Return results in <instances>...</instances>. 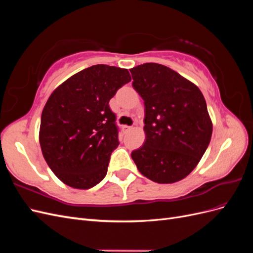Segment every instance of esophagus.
<instances>
[{
  "label": "esophagus",
  "mask_w": 253,
  "mask_h": 253,
  "mask_svg": "<svg viewBox=\"0 0 253 253\" xmlns=\"http://www.w3.org/2000/svg\"><path fill=\"white\" fill-rule=\"evenodd\" d=\"M129 129H132V126H122V132H124V133L128 132Z\"/></svg>",
  "instance_id": "esophagus-1"
}]
</instances>
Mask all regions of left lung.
Wrapping results in <instances>:
<instances>
[{
  "label": "left lung",
  "instance_id": "obj_1",
  "mask_svg": "<svg viewBox=\"0 0 253 253\" xmlns=\"http://www.w3.org/2000/svg\"><path fill=\"white\" fill-rule=\"evenodd\" d=\"M129 72L145 112V141L131 156L147 178L179 181L194 170L211 140L205 98L193 82L168 66L144 63Z\"/></svg>",
  "mask_w": 253,
  "mask_h": 253
}]
</instances>
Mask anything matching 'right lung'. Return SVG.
Here are the masks:
<instances>
[{"mask_svg": "<svg viewBox=\"0 0 253 253\" xmlns=\"http://www.w3.org/2000/svg\"><path fill=\"white\" fill-rule=\"evenodd\" d=\"M129 81L126 68L98 64L73 75L49 96L39 141L45 162L65 185L86 190L105 177L119 144L109 102Z\"/></svg>", "mask_w": 253, "mask_h": 253, "instance_id": "1", "label": "right lung"}]
</instances>
